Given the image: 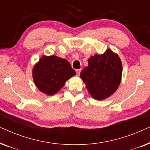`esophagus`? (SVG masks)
<instances>
[{"label": "esophagus", "mask_w": 150, "mask_h": 150, "mask_svg": "<svg viewBox=\"0 0 150 150\" xmlns=\"http://www.w3.org/2000/svg\"><path fill=\"white\" fill-rule=\"evenodd\" d=\"M76 74H77V76H79L80 75V73H81V69H76Z\"/></svg>", "instance_id": "esophagus-1"}]
</instances>
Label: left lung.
I'll use <instances>...</instances> for the list:
<instances>
[{
  "mask_svg": "<svg viewBox=\"0 0 150 150\" xmlns=\"http://www.w3.org/2000/svg\"><path fill=\"white\" fill-rule=\"evenodd\" d=\"M88 63L81 71V79L94 99H106L116 91L120 84L122 64L120 57L108 49L104 54L90 57Z\"/></svg>",
  "mask_w": 150,
  "mask_h": 150,
  "instance_id": "left-lung-1",
  "label": "left lung"
}]
</instances>
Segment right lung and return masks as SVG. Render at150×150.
Returning a JSON list of instances; mask_svg holds the SVG:
<instances>
[{"label": "right lung", "instance_id": "1", "mask_svg": "<svg viewBox=\"0 0 150 150\" xmlns=\"http://www.w3.org/2000/svg\"><path fill=\"white\" fill-rule=\"evenodd\" d=\"M76 74L66 59L54 55L43 56L33 69L35 85L43 93L54 95Z\"/></svg>", "mask_w": 150, "mask_h": 150}]
</instances>
